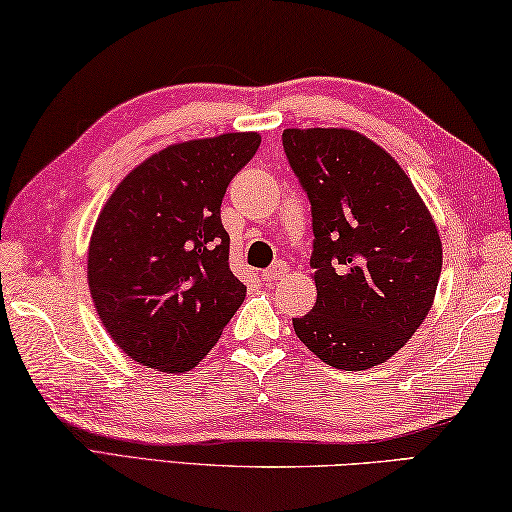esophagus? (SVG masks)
Segmentation results:
<instances>
[{"label":"esophagus","instance_id":"1","mask_svg":"<svg viewBox=\"0 0 512 512\" xmlns=\"http://www.w3.org/2000/svg\"><path fill=\"white\" fill-rule=\"evenodd\" d=\"M288 271H291V268H288L284 262H277L275 266L268 268V271H264L262 277L266 282H277V280H282L284 275H288Z\"/></svg>","mask_w":512,"mask_h":512}]
</instances>
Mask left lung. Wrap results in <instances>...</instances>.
Instances as JSON below:
<instances>
[{
    "label": "left lung",
    "instance_id": "8db88e82",
    "mask_svg": "<svg viewBox=\"0 0 512 512\" xmlns=\"http://www.w3.org/2000/svg\"><path fill=\"white\" fill-rule=\"evenodd\" d=\"M313 215V309L293 329L322 362L362 371L405 347L432 309L443 246L410 176L345 127L284 129Z\"/></svg>",
    "mask_w": 512,
    "mask_h": 512
}]
</instances>
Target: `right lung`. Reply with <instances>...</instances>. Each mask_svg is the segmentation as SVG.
I'll list each match as a JSON object with an SVG mask.
<instances>
[{
    "label": "right lung",
    "mask_w": 512,
    "mask_h": 512,
    "mask_svg": "<svg viewBox=\"0 0 512 512\" xmlns=\"http://www.w3.org/2000/svg\"><path fill=\"white\" fill-rule=\"evenodd\" d=\"M259 143L257 132H232L167 145L102 206L89 239V293L102 327L138 365L194 369L244 302L221 199Z\"/></svg>",
    "instance_id": "obj_1"
}]
</instances>
